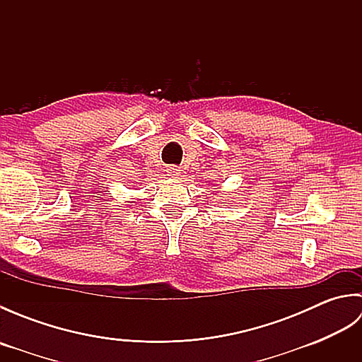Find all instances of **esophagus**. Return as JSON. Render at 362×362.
Listing matches in <instances>:
<instances>
[{
    "mask_svg": "<svg viewBox=\"0 0 362 362\" xmlns=\"http://www.w3.org/2000/svg\"><path fill=\"white\" fill-rule=\"evenodd\" d=\"M166 174H168L169 177H173V179H177V177L180 175V169L177 168V166H168Z\"/></svg>",
    "mask_w": 362,
    "mask_h": 362,
    "instance_id": "esophagus-1",
    "label": "esophagus"
}]
</instances>
